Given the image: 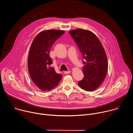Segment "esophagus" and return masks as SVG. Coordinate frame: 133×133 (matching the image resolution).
Listing matches in <instances>:
<instances>
[{
  "instance_id": "esophagus-1",
  "label": "esophagus",
  "mask_w": 133,
  "mask_h": 133,
  "mask_svg": "<svg viewBox=\"0 0 133 133\" xmlns=\"http://www.w3.org/2000/svg\"><path fill=\"white\" fill-rule=\"evenodd\" d=\"M70 70H68V71H64V73L65 74H69V73H70Z\"/></svg>"
}]
</instances>
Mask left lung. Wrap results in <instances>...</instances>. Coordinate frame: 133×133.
<instances>
[{"mask_svg":"<svg viewBox=\"0 0 133 133\" xmlns=\"http://www.w3.org/2000/svg\"><path fill=\"white\" fill-rule=\"evenodd\" d=\"M69 32L85 61L84 77L78 85L86 91L95 90L102 84L107 72L108 62L104 48L96 35L89 30L78 28Z\"/></svg>","mask_w":133,"mask_h":133,"instance_id":"8db88e82","label":"left lung"}]
</instances>
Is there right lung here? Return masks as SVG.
<instances>
[{
	"instance_id": "right-lung-1",
	"label": "right lung",
	"mask_w": 133,
	"mask_h": 133,
	"mask_svg": "<svg viewBox=\"0 0 133 133\" xmlns=\"http://www.w3.org/2000/svg\"><path fill=\"white\" fill-rule=\"evenodd\" d=\"M64 30L50 29L41 31L33 40L29 51L28 68L34 84L42 90H49L57 85L63 78L56 73L49 56L54 42L64 34Z\"/></svg>"
}]
</instances>
